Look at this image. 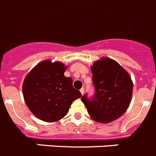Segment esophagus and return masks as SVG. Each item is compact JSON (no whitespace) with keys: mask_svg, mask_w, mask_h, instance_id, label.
Instances as JSON below:
<instances>
[{"mask_svg":"<svg viewBox=\"0 0 156 156\" xmlns=\"http://www.w3.org/2000/svg\"><path fill=\"white\" fill-rule=\"evenodd\" d=\"M80 92H81L82 95H83L84 94V92H85V89H84V88H82V89H80Z\"/></svg>","mask_w":156,"mask_h":156,"instance_id":"1","label":"esophagus"}]
</instances>
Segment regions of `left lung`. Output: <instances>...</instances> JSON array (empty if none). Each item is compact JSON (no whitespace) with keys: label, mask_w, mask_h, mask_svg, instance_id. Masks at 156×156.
Instances as JSON below:
<instances>
[{"label":"left lung","mask_w":156,"mask_h":156,"mask_svg":"<svg viewBox=\"0 0 156 156\" xmlns=\"http://www.w3.org/2000/svg\"><path fill=\"white\" fill-rule=\"evenodd\" d=\"M95 94H85L82 101L90 117L97 122L108 123L125 113L133 94V82L125 69L116 61L103 57L91 67Z\"/></svg>","instance_id":"obj_1"}]
</instances>
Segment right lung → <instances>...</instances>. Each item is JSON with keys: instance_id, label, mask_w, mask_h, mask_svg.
<instances>
[{"instance_id": "add662e5", "label": "right lung", "mask_w": 156, "mask_h": 156, "mask_svg": "<svg viewBox=\"0 0 156 156\" xmlns=\"http://www.w3.org/2000/svg\"><path fill=\"white\" fill-rule=\"evenodd\" d=\"M67 67L61 62H41L26 76L23 93L30 112L44 122L58 121L67 114L74 100L82 97L64 76Z\"/></svg>"}]
</instances>
